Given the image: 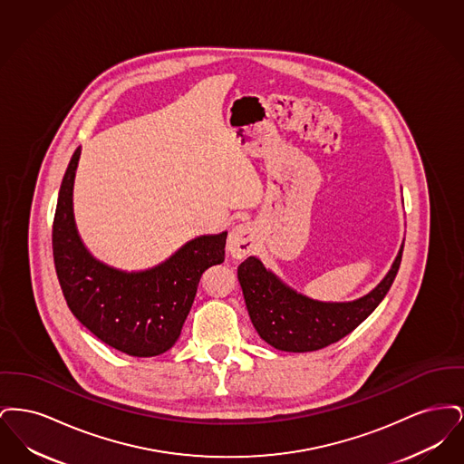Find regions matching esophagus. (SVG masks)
Instances as JSON below:
<instances>
[{"label":"esophagus","mask_w":464,"mask_h":464,"mask_svg":"<svg viewBox=\"0 0 464 464\" xmlns=\"http://www.w3.org/2000/svg\"><path fill=\"white\" fill-rule=\"evenodd\" d=\"M256 231L250 224H240L233 227L227 238V250L233 259H245L254 252Z\"/></svg>","instance_id":"34e87169"}]
</instances>
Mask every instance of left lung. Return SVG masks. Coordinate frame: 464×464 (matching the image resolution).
<instances>
[{
	"instance_id": "obj_1",
	"label": "left lung",
	"mask_w": 464,
	"mask_h": 464,
	"mask_svg": "<svg viewBox=\"0 0 464 464\" xmlns=\"http://www.w3.org/2000/svg\"><path fill=\"white\" fill-rule=\"evenodd\" d=\"M397 259L377 287L353 303H320L284 285L263 263L248 257L238 267L245 304L257 334L276 350L306 353L327 348L353 332L384 299L401 263Z\"/></svg>"
}]
</instances>
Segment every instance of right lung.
Listing matches in <instances>:
<instances>
[{
	"mask_svg": "<svg viewBox=\"0 0 464 464\" xmlns=\"http://www.w3.org/2000/svg\"><path fill=\"white\" fill-rule=\"evenodd\" d=\"M80 150L69 161L52 226L57 278L71 313L102 343L130 356H156L176 344L201 275L224 263L227 233L186 243L169 261L123 273L95 261L76 233L72 182Z\"/></svg>",
	"mask_w": 464,
	"mask_h": 464,
	"instance_id": "obj_1",
	"label": "right lung"
}]
</instances>
